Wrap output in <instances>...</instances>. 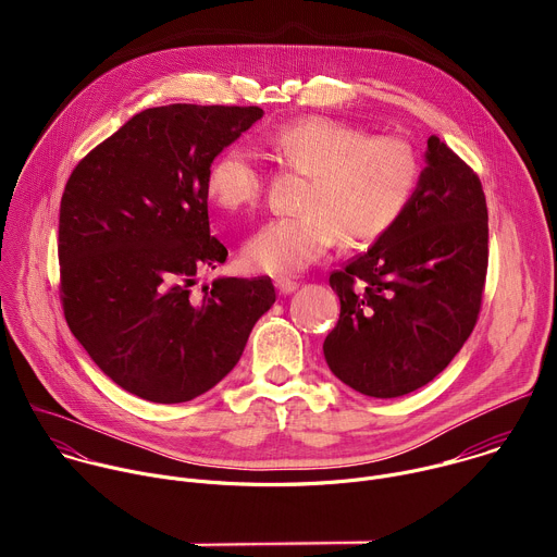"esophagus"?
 <instances>
[{
	"instance_id": "34e87169",
	"label": "esophagus",
	"mask_w": 557,
	"mask_h": 557,
	"mask_svg": "<svg viewBox=\"0 0 557 557\" xmlns=\"http://www.w3.org/2000/svg\"><path fill=\"white\" fill-rule=\"evenodd\" d=\"M275 288L280 290V295H288L297 288V282H293L288 277H280V280H275Z\"/></svg>"
}]
</instances>
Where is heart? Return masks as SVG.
<instances>
[{
  "mask_svg": "<svg viewBox=\"0 0 557 557\" xmlns=\"http://www.w3.org/2000/svg\"><path fill=\"white\" fill-rule=\"evenodd\" d=\"M286 168L306 174L301 215L267 222L243 249L249 271L290 275L320 260L342 237L346 247H368L399 222L421 183V156L404 136L368 134L331 119L301 116L269 136ZM258 153L233 143L207 170L209 200L243 213L262 198Z\"/></svg>",
  "mask_w": 557,
  "mask_h": 557,
  "instance_id": "1",
  "label": "heart"
}]
</instances>
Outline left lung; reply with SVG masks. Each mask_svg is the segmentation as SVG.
Instances as JSON below:
<instances>
[{
    "instance_id": "8db88e82",
    "label": "left lung",
    "mask_w": 557,
    "mask_h": 557,
    "mask_svg": "<svg viewBox=\"0 0 557 557\" xmlns=\"http://www.w3.org/2000/svg\"><path fill=\"white\" fill-rule=\"evenodd\" d=\"M425 158L404 218L331 273L342 312L324 342L326 363L374 399L410 394L441 374L483 304L490 224L481 178L438 136Z\"/></svg>"
}]
</instances>
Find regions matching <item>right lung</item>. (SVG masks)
<instances>
[{
    "label": "right lung",
    "instance_id": "1",
    "mask_svg": "<svg viewBox=\"0 0 557 557\" xmlns=\"http://www.w3.org/2000/svg\"><path fill=\"white\" fill-rule=\"evenodd\" d=\"M258 106L149 108L72 170L59 209L65 322L92 361L151 404H185L240 361L275 301L271 277H218L209 231L213 158L262 119Z\"/></svg>",
    "mask_w": 557,
    "mask_h": 557
}]
</instances>
